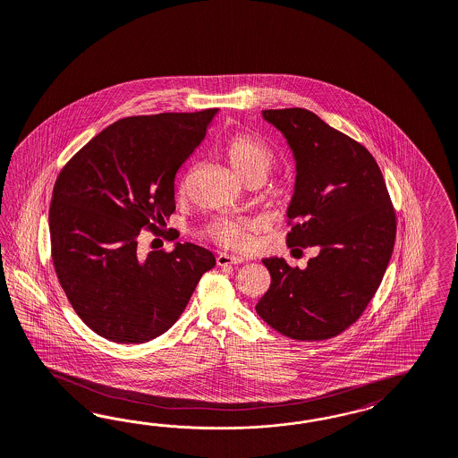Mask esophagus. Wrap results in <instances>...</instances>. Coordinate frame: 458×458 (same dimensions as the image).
Listing matches in <instances>:
<instances>
[{
  "mask_svg": "<svg viewBox=\"0 0 458 458\" xmlns=\"http://www.w3.org/2000/svg\"><path fill=\"white\" fill-rule=\"evenodd\" d=\"M243 262H245V259H243V257H240V255L220 253V255L216 257V264L220 265V267H225V265L243 264Z\"/></svg>",
  "mask_w": 458,
  "mask_h": 458,
  "instance_id": "34e87169",
  "label": "esophagus"
}]
</instances>
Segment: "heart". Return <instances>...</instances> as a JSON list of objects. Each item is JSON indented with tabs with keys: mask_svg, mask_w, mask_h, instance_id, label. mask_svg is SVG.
Masks as SVG:
<instances>
[{
	"mask_svg": "<svg viewBox=\"0 0 458 458\" xmlns=\"http://www.w3.org/2000/svg\"><path fill=\"white\" fill-rule=\"evenodd\" d=\"M223 153L236 174L247 178L253 171H265L272 163V153L262 140L249 134H235L226 139ZM184 190V184L182 188ZM208 235L220 245L230 249H245L249 245L250 225L243 220L222 218L211 223Z\"/></svg>",
	"mask_w": 458,
	"mask_h": 458,
	"instance_id": "obj_1",
	"label": "heart"
}]
</instances>
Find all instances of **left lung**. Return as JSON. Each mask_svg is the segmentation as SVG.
I'll return each instance as SVG.
<instances>
[{
  "label": "left lung",
  "instance_id": "1",
  "mask_svg": "<svg viewBox=\"0 0 458 458\" xmlns=\"http://www.w3.org/2000/svg\"><path fill=\"white\" fill-rule=\"evenodd\" d=\"M295 161L287 245L314 247L305 268L265 259L270 289L257 314L297 341H324L360 319L393 253L396 218L369 151L305 109L262 112Z\"/></svg>",
  "mask_w": 458,
  "mask_h": 458
}]
</instances>
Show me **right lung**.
I'll list each match as a JSON object with an SVG mask.
<instances>
[{"instance_id": "right-lung-1", "label": "right lung", "mask_w": 458, "mask_h": 458, "mask_svg": "<svg viewBox=\"0 0 458 458\" xmlns=\"http://www.w3.org/2000/svg\"><path fill=\"white\" fill-rule=\"evenodd\" d=\"M218 109L127 117L90 139L56 178L48 215L56 277L79 318L112 343L166 333L216 260L190 242L138 251L174 208V178Z\"/></svg>"}]
</instances>
